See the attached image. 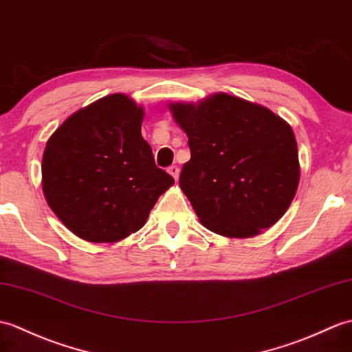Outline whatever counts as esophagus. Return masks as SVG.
<instances>
[{"mask_svg":"<svg viewBox=\"0 0 352 352\" xmlns=\"http://www.w3.org/2000/svg\"><path fill=\"white\" fill-rule=\"evenodd\" d=\"M168 173L174 177V179L177 182L178 179V175H179V168L177 166V165H173V166H169L168 168Z\"/></svg>","mask_w":352,"mask_h":352,"instance_id":"34e87169","label":"esophagus"}]
</instances>
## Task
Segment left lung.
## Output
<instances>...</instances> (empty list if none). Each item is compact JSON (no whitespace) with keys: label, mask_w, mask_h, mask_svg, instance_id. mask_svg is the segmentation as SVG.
Instances as JSON below:
<instances>
[{"label":"left lung","mask_w":352,"mask_h":352,"mask_svg":"<svg viewBox=\"0 0 352 352\" xmlns=\"http://www.w3.org/2000/svg\"><path fill=\"white\" fill-rule=\"evenodd\" d=\"M169 108L189 138L190 160L179 187L207 230L248 239L287 213L300 179L297 141L287 121L225 93Z\"/></svg>","instance_id":"left-lung-1"}]
</instances>
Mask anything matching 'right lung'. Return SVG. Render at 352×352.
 <instances>
[{
	"instance_id": "right-lung-1",
	"label": "right lung",
	"mask_w": 352,
	"mask_h": 352,
	"mask_svg": "<svg viewBox=\"0 0 352 352\" xmlns=\"http://www.w3.org/2000/svg\"><path fill=\"white\" fill-rule=\"evenodd\" d=\"M144 109L111 94L73 113L47 139L42 186L49 207L79 239L113 243L141 230L174 178L141 135Z\"/></svg>"
}]
</instances>
